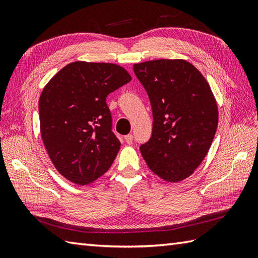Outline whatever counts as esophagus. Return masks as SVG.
<instances>
[{"label":"esophagus","mask_w":258,"mask_h":258,"mask_svg":"<svg viewBox=\"0 0 258 258\" xmlns=\"http://www.w3.org/2000/svg\"><path fill=\"white\" fill-rule=\"evenodd\" d=\"M125 142L127 144H132L133 143V134H128L125 136Z\"/></svg>","instance_id":"1"}]
</instances>
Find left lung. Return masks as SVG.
Listing matches in <instances>:
<instances>
[{"label": "left lung", "instance_id": "obj_1", "mask_svg": "<svg viewBox=\"0 0 258 258\" xmlns=\"http://www.w3.org/2000/svg\"><path fill=\"white\" fill-rule=\"evenodd\" d=\"M150 97L153 130L141 153L153 173L176 183L204 160L218 124V109L204 76L185 59L133 65Z\"/></svg>", "mask_w": 258, "mask_h": 258}]
</instances>
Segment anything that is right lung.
Listing matches in <instances>:
<instances>
[{
	"mask_svg": "<svg viewBox=\"0 0 258 258\" xmlns=\"http://www.w3.org/2000/svg\"><path fill=\"white\" fill-rule=\"evenodd\" d=\"M132 80L112 63L73 62L53 76L38 102L43 143L54 166L79 185L111 167L120 142L112 131L109 93Z\"/></svg>",
	"mask_w": 258,
	"mask_h": 258,
	"instance_id": "1",
	"label": "right lung"
}]
</instances>
